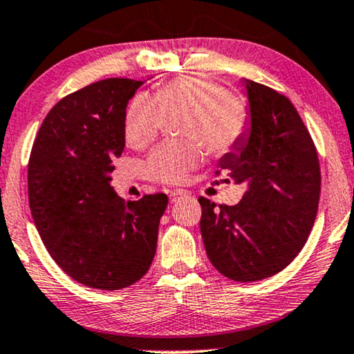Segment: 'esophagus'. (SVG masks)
I'll return each instance as SVG.
<instances>
[{"label": "esophagus", "mask_w": 354, "mask_h": 354, "mask_svg": "<svg viewBox=\"0 0 354 354\" xmlns=\"http://www.w3.org/2000/svg\"><path fill=\"white\" fill-rule=\"evenodd\" d=\"M186 197H187L186 191H169V202H171V204H176V202L186 199Z\"/></svg>", "instance_id": "34e87169"}]
</instances>
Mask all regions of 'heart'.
I'll return each instance as SVG.
<instances>
[{"label": "heart", "instance_id": "b5f03b06", "mask_svg": "<svg viewBox=\"0 0 354 354\" xmlns=\"http://www.w3.org/2000/svg\"><path fill=\"white\" fill-rule=\"evenodd\" d=\"M181 115L180 134L185 139L160 144L145 163L150 180L181 185L199 165L202 147L220 157L228 153L248 128V111L238 97L218 82L201 75H186L157 86L152 100L139 95L124 115V139L142 150L157 139L165 118Z\"/></svg>", "mask_w": 354, "mask_h": 354}]
</instances>
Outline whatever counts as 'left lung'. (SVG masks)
<instances>
[{
	"instance_id": "obj_1",
	"label": "left lung",
	"mask_w": 354,
	"mask_h": 354,
	"mask_svg": "<svg viewBox=\"0 0 354 354\" xmlns=\"http://www.w3.org/2000/svg\"><path fill=\"white\" fill-rule=\"evenodd\" d=\"M251 128L215 176L246 186L236 205L199 197L201 233L212 266L234 281H259L288 267L317 215L320 165L308 128L288 98L246 79Z\"/></svg>"
}]
</instances>
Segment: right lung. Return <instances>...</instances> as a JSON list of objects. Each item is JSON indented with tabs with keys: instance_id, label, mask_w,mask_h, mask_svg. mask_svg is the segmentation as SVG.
I'll use <instances>...</instances> for the list:
<instances>
[{
	"instance_id": "add662e5",
	"label": "right lung",
	"mask_w": 354,
	"mask_h": 354,
	"mask_svg": "<svg viewBox=\"0 0 354 354\" xmlns=\"http://www.w3.org/2000/svg\"><path fill=\"white\" fill-rule=\"evenodd\" d=\"M142 81L111 77L56 103L29 157V205L61 270L97 290H121L147 273L157 251L163 192L126 204L110 186L124 150V115Z\"/></svg>"
}]
</instances>
